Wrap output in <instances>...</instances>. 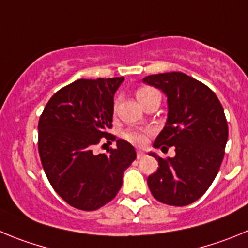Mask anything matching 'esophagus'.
I'll use <instances>...</instances> for the list:
<instances>
[{"mask_svg": "<svg viewBox=\"0 0 248 248\" xmlns=\"http://www.w3.org/2000/svg\"><path fill=\"white\" fill-rule=\"evenodd\" d=\"M144 157V152L142 149H137V158Z\"/></svg>", "mask_w": 248, "mask_h": 248, "instance_id": "esophagus-1", "label": "esophagus"}]
</instances>
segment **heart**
Masks as SVG:
<instances>
[{"instance_id":"heart-1","label":"heart","mask_w":248,"mask_h":248,"mask_svg":"<svg viewBox=\"0 0 248 248\" xmlns=\"http://www.w3.org/2000/svg\"><path fill=\"white\" fill-rule=\"evenodd\" d=\"M152 93H155V90H152L149 88H140L137 91H136V97L140 101V104L143 101L146 97H148ZM148 132L144 131V129H140V128H132L128 129L126 132L124 133V137L126 138L127 140H129L131 143L135 144H142L146 142V138Z\"/></svg>"}]
</instances>
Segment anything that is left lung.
<instances>
[{
	"label": "left lung",
	"instance_id": "8db88e82",
	"mask_svg": "<svg viewBox=\"0 0 248 248\" xmlns=\"http://www.w3.org/2000/svg\"><path fill=\"white\" fill-rule=\"evenodd\" d=\"M142 81L162 90L168 102L166 126L153 147L175 148V157L167 159L149 153L159 166L147 179L149 190L163 204L185 206L204 195L221 166L229 137L224 108L211 89L184 73L149 75Z\"/></svg>",
	"mask_w": 248,
	"mask_h": 248
}]
</instances>
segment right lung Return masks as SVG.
I'll return each instance as SVG.
<instances>
[{
  "instance_id": "1",
  "label": "right lung",
  "mask_w": 248,
  "mask_h": 248,
  "mask_svg": "<svg viewBox=\"0 0 248 248\" xmlns=\"http://www.w3.org/2000/svg\"><path fill=\"white\" fill-rule=\"evenodd\" d=\"M121 78L80 79L50 97L38 124V151L49 183L58 195L80 210L104 206L121 189L124 171L136 159L135 147L124 140L108 155H93L101 138L115 140L113 95Z\"/></svg>"
}]
</instances>
